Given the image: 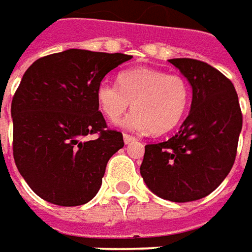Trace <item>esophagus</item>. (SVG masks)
<instances>
[{
  "instance_id": "34e87169",
  "label": "esophagus",
  "mask_w": 252,
  "mask_h": 252,
  "mask_svg": "<svg viewBox=\"0 0 252 252\" xmlns=\"http://www.w3.org/2000/svg\"><path fill=\"white\" fill-rule=\"evenodd\" d=\"M123 138H124V142L126 143L134 142V141H136V138H135V136H132V135H128V134L123 135Z\"/></svg>"
}]
</instances>
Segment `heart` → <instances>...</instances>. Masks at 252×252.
Instances as JSON below:
<instances>
[{
	"label": "heart",
	"instance_id": "1",
	"mask_svg": "<svg viewBox=\"0 0 252 252\" xmlns=\"http://www.w3.org/2000/svg\"><path fill=\"white\" fill-rule=\"evenodd\" d=\"M118 85L103 81L96 97L100 111L116 123L131 106L123 126L134 131L161 135L174 129L183 120L189 103V85L184 76L161 69L138 66L118 76Z\"/></svg>",
	"mask_w": 252,
	"mask_h": 252
}]
</instances>
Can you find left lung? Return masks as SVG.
Returning <instances> with one entry per match:
<instances>
[{"instance_id":"left-lung-1","label":"left lung","mask_w":252,"mask_h":252,"mask_svg":"<svg viewBox=\"0 0 252 252\" xmlns=\"http://www.w3.org/2000/svg\"><path fill=\"white\" fill-rule=\"evenodd\" d=\"M192 88L189 114L169 141L145 146L141 176L153 194L171 202L209 195L234 164L243 116L233 83L192 58H173Z\"/></svg>"}]
</instances>
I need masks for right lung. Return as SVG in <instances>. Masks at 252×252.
<instances>
[{
  "label": "right lung",
  "instance_id": "add662e5",
  "mask_svg": "<svg viewBox=\"0 0 252 252\" xmlns=\"http://www.w3.org/2000/svg\"><path fill=\"white\" fill-rule=\"evenodd\" d=\"M132 57L69 48L34 61L13 94V159L28 186L50 204L89 202L109 159L124 146L109 129L96 91ZM98 138L88 140L87 135Z\"/></svg>",
  "mask_w": 252,
  "mask_h": 252
}]
</instances>
